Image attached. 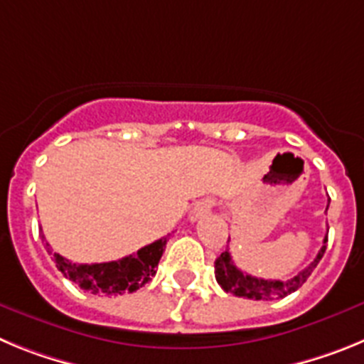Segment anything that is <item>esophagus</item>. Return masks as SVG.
<instances>
[{"label":"esophagus","instance_id":"34e87169","mask_svg":"<svg viewBox=\"0 0 364 364\" xmlns=\"http://www.w3.org/2000/svg\"><path fill=\"white\" fill-rule=\"evenodd\" d=\"M213 205H215L213 198H202L200 202H197V204H195V210H193L191 220H197V218H200V217H204V215L211 213Z\"/></svg>","mask_w":364,"mask_h":364}]
</instances>
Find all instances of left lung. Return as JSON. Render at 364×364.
Instances as JSON below:
<instances>
[{
    "instance_id": "left-lung-1",
    "label": "left lung",
    "mask_w": 364,
    "mask_h": 364,
    "mask_svg": "<svg viewBox=\"0 0 364 364\" xmlns=\"http://www.w3.org/2000/svg\"><path fill=\"white\" fill-rule=\"evenodd\" d=\"M328 204H330V200H328ZM326 242L328 237H324V244L319 250V253H317V257L302 272H299L295 277L288 279V281H264V279L252 277V275L240 272L233 264V260H231V255L228 250L224 253H220V257L215 260V279H217L222 290L228 291V294L237 295V297L255 299V301L282 299L286 295L297 291L306 282V279L310 277L315 266L319 264V260L323 259L324 252H326Z\"/></svg>"
}]
</instances>
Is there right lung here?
<instances>
[{
    "label": "right lung",
    "instance_id": "obj_1",
    "mask_svg": "<svg viewBox=\"0 0 364 364\" xmlns=\"http://www.w3.org/2000/svg\"><path fill=\"white\" fill-rule=\"evenodd\" d=\"M41 240L47 246V252L53 255L56 268L69 281L76 282L82 290L91 291L95 295H122L133 294L151 281V277L156 273V266L166 250L169 235L140 247L133 255L111 260V262H100V264H76L60 253H53L50 244L45 240L43 233H41Z\"/></svg>",
    "mask_w": 364,
    "mask_h": 364
}]
</instances>
